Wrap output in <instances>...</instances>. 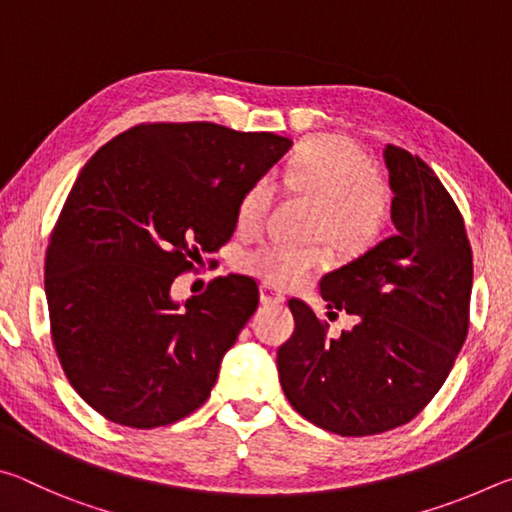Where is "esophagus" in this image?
I'll return each instance as SVG.
<instances>
[{"label":"esophagus","instance_id":"1","mask_svg":"<svg viewBox=\"0 0 512 512\" xmlns=\"http://www.w3.org/2000/svg\"><path fill=\"white\" fill-rule=\"evenodd\" d=\"M259 298H262L264 305H282L284 300V293L280 289L271 287V284H262V289H259Z\"/></svg>","mask_w":512,"mask_h":512}]
</instances>
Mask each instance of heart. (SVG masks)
Returning <instances> with one entry per match:
<instances>
[{"instance_id":"obj_1","label":"heart","mask_w":512,"mask_h":512,"mask_svg":"<svg viewBox=\"0 0 512 512\" xmlns=\"http://www.w3.org/2000/svg\"><path fill=\"white\" fill-rule=\"evenodd\" d=\"M273 179L282 192L314 201L307 237L325 239L343 259L366 255L379 244L388 223V192L377 178L375 164L357 146L332 135L300 142ZM277 189L271 178L250 183L237 203V230L257 235L273 210ZM327 262L323 244L271 241L241 259L244 271L275 287H293L309 280Z\"/></svg>"}]
</instances>
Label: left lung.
<instances>
[{"instance_id":"left-lung-1","label":"left lung","mask_w":512,"mask_h":512,"mask_svg":"<svg viewBox=\"0 0 512 512\" xmlns=\"http://www.w3.org/2000/svg\"><path fill=\"white\" fill-rule=\"evenodd\" d=\"M384 162L395 232L320 280L327 309L357 325L327 339V323L291 298L296 329L277 350L293 409L339 436L413 420L445 384L470 327L472 248L454 198L418 155L388 144Z\"/></svg>"}]
</instances>
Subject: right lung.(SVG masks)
Segmentation results:
<instances>
[{"mask_svg":"<svg viewBox=\"0 0 512 512\" xmlns=\"http://www.w3.org/2000/svg\"><path fill=\"white\" fill-rule=\"evenodd\" d=\"M289 149V137L210 121L140 124L81 169L51 232L45 293L60 366L103 418L164 427L210 397L257 282L216 277L185 305L171 284L232 237L244 189Z\"/></svg>","mask_w":512,"mask_h":512,"instance_id":"right-lung-1","label":"right lung"}]
</instances>
